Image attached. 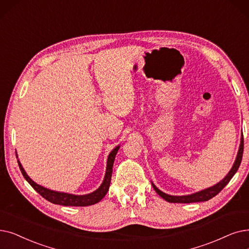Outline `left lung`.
<instances>
[{
    "mask_svg": "<svg viewBox=\"0 0 249 249\" xmlns=\"http://www.w3.org/2000/svg\"><path fill=\"white\" fill-rule=\"evenodd\" d=\"M243 148H244V142H243V134L241 137V143H240V147L238 150V155H237L235 163L232 167V169L230 170V172L222 181H220L218 184L213 185V187L207 188L202 191L196 192L190 194V196H169V194H166L164 192H161L160 189H158L153 183V187L156 190V192L159 194V196L164 198L166 201L168 202H173V203H191V202H199V201H207L211 198H213V196H217V194L230 182V180L232 179V177L235 175V173L238 170L241 160H242V155H243Z\"/></svg>",
    "mask_w": 249,
    "mask_h": 249,
    "instance_id": "left-lung-1",
    "label": "left lung"
}]
</instances>
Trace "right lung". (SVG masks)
<instances>
[{"label":"right lung","instance_id":"right-lung-1","mask_svg":"<svg viewBox=\"0 0 249 249\" xmlns=\"http://www.w3.org/2000/svg\"><path fill=\"white\" fill-rule=\"evenodd\" d=\"M118 149H119V146L115 147L111 151L109 157H107L106 175H105V179L102 183V185L100 186V188L96 189L92 193L86 194V196H74V194L57 192V191H53L48 188L42 187V186L36 184V182L32 181L27 176V174L25 173L24 169L22 168V166H21L19 160H18V165H19L20 171H21V173H22L23 177L32 186V188H34L36 192H38L42 197L46 198L50 202L55 203V204L65 205V207H88V205H91V204H94L96 202L101 201V199H103L104 196L107 194V190H109L111 178H112L113 165H114V160H115V157H116Z\"/></svg>","mask_w":249,"mask_h":249}]
</instances>
